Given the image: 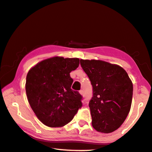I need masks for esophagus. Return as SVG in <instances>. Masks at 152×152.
<instances>
[{"mask_svg":"<svg viewBox=\"0 0 152 152\" xmlns=\"http://www.w3.org/2000/svg\"><path fill=\"white\" fill-rule=\"evenodd\" d=\"M79 93H80L82 96L84 95V92H83V90H80V91H79Z\"/></svg>","mask_w":152,"mask_h":152,"instance_id":"1","label":"esophagus"}]
</instances>
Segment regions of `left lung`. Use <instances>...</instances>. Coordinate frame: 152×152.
I'll list each match as a JSON object with an SVG mask.
<instances>
[{"label":"left lung","instance_id":"8db88e82","mask_svg":"<svg viewBox=\"0 0 152 152\" xmlns=\"http://www.w3.org/2000/svg\"><path fill=\"white\" fill-rule=\"evenodd\" d=\"M80 65L93 86V96L88 105L93 127L102 133L115 131L131 110V78L122 67L102 60L80 59Z\"/></svg>","mask_w":152,"mask_h":152}]
</instances>
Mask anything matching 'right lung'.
Returning a JSON list of instances; mask_svg holds the SVG:
<instances>
[{"label":"right lung","instance_id":"1","mask_svg":"<svg viewBox=\"0 0 152 152\" xmlns=\"http://www.w3.org/2000/svg\"><path fill=\"white\" fill-rule=\"evenodd\" d=\"M78 58L53 57L38 62L26 76L28 102L38 119L49 127L67 124L82 107V96L73 91L69 73L79 66Z\"/></svg>","mask_w":152,"mask_h":152}]
</instances>
